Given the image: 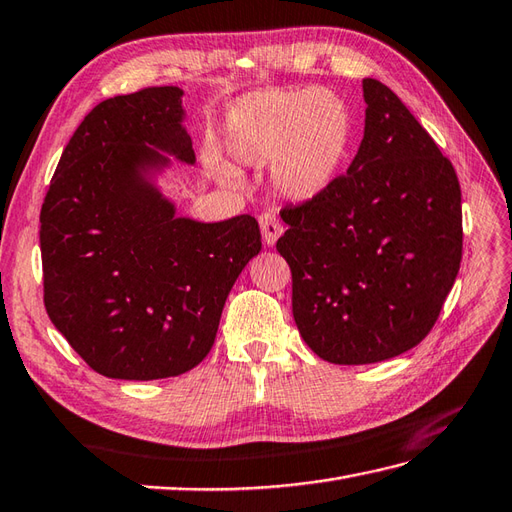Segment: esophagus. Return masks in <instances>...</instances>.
Returning <instances> with one entry per match:
<instances>
[{"label":"esophagus","instance_id":"obj_1","mask_svg":"<svg viewBox=\"0 0 512 512\" xmlns=\"http://www.w3.org/2000/svg\"><path fill=\"white\" fill-rule=\"evenodd\" d=\"M259 227H261V235H264V242L268 246H275L283 233V227L277 220V216H272V213H264V216H259Z\"/></svg>","mask_w":512,"mask_h":512}]
</instances>
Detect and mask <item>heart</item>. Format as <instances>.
<instances>
[{
  "label": "heart",
  "instance_id": "obj_1",
  "mask_svg": "<svg viewBox=\"0 0 512 512\" xmlns=\"http://www.w3.org/2000/svg\"><path fill=\"white\" fill-rule=\"evenodd\" d=\"M351 141L349 106L325 87L251 91L231 104L222 128L229 157L242 168H272L275 189L292 202H312L334 185Z\"/></svg>",
  "mask_w": 512,
  "mask_h": 512
}]
</instances>
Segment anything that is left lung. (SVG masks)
Here are the masks:
<instances>
[{
  "instance_id": "8db88e82",
  "label": "left lung",
  "mask_w": 512,
  "mask_h": 512,
  "mask_svg": "<svg viewBox=\"0 0 512 512\" xmlns=\"http://www.w3.org/2000/svg\"><path fill=\"white\" fill-rule=\"evenodd\" d=\"M364 139L347 176L281 211L277 251L292 270V314L331 364H373L430 334L462 257L454 165L406 104L362 80Z\"/></svg>"
}]
</instances>
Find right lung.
Returning a JSON list of instances; mask_svg holds the SVG:
<instances>
[{"mask_svg": "<svg viewBox=\"0 0 512 512\" xmlns=\"http://www.w3.org/2000/svg\"><path fill=\"white\" fill-rule=\"evenodd\" d=\"M183 89L100 102L69 139L41 207L45 310L93 371L176 377L207 358L235 279L261 251L251 216H176L159 189L196 163Z\"/></svg>", "mask_w": 512, "mask_h": 512, "instance_id": "1", "label": "right lung"}]
</instances>
